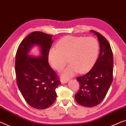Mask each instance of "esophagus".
I'll return each mask as SVG.
<instances>
[{
    "instance_id": "1",
    "label": "esophagus",
    "mask_w": 126,
    "mask_h": 126,
    "mask_svg": "<svg viewBox=\"0 0 126 126\" xmlns=\"http://www.w3.org/2000/svg\"><path fill=\"white\" fill-rule=\"evenodd\" d=\"M68 79H61V82L62 84H65L67 83V82L68 81Z\"/></svg>"
}]
</instances>
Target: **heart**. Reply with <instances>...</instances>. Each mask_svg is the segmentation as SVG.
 <instances>
[{
  "label": "heart",
  "mask_w": 126,
  "mask_h": 126,
  "mask_svg": "<svg viewBox=\"0 0 126 126\" xmlns=\"http://www.w3.org/2000/svg\"><path fill=\"white\" fill-rule=\"evenodd\" d=\"M57 48H50L48 59L50 65L59 71L67 63L68 67L62 72L64 78L72 76L78 72H85L92 67L98 58L99 44L94 37L67 35L56 44Z\"/></svg>",
  "instance_id": "obj_1"
}]
</instances>
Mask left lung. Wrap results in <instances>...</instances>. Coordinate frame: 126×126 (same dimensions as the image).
Masks as SVG:
<instances>
[{
  "instance_id": "8db88e82",
  "label": "left lung",
  "mask_w": 126,
  "mask_h": 126,
  "mask_svg": "<svg viewBox=\"0 0 126 126\" xmlns=\"http://www.w3.org/2000/svg\"><path fill=\"white\" fill-rule=\"evenodd\" d=\"M97 37L99 44V57L91 70L77 78L80 89L75 95L79 104L93 107L102 102L112 81L113 55L109 43L101 34L91 31Z\"/></svg>"
}]
</instances>
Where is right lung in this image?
Instances as JSON below:
<instances>
[{"label":"right lung","instance_id":"obj_1","mask_svg":"<svg viewBox=\"0 0 126 126\" xmlns=\"http://www.w3.org/2000/svg\"><path fill=\"white\" fill-rule=\"evenodd\" d=\"M52 35L34 32L22 41L16 52L15 72L21 94L30 106L37 109L48 108L57 98L55 89L61 85L57 75L48 63V54L53 43ZM35 46L40 55H29Z\"/></svg>","mask_w":126,"mask_h":126}]
</instances>
